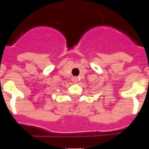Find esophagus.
Instances as JSON below:
<instances>
[{
  "label": "esophagus",
  "mask_w": 149,
  "mask_h": 149,
  "mask_svg": "<svg viewBox=\"0 0 149 149\" xmlns=\"http://www.w3.org/2000/svg\"><path fill=\"white\" fill-rule=\"evenodd\" d=\"M72 79V81H73L74 83H76L77 81V80H78V77H73Z\"/></svg>",
  "instance_id": "1"
}]
</instances>
